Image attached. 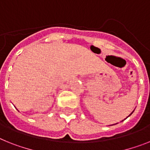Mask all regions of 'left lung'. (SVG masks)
<instances>
[{"label":"left lung","mask_w":150,"mask_h":150,"mask_svg":"<svg viewBox=\"0 0 150 150\" xmlns=\"http://www.w3.org/2000/svg\"><path fill=\"white\" fill-rule=\"evenodd\" d=\"M133 112H132V113H131V114H129V115H131V114H133ZM129 116H128V117H129Z\"/></svg>","instance_id":"left-lung-1"}]
</instances>
